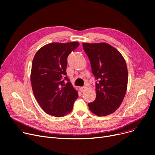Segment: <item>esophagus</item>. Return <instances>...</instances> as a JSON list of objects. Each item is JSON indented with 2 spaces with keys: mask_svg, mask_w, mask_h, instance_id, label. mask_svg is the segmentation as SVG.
I'll use <instances>...</instances> for the list:
<instances>
[{
  "mask_svg": "<svg viewBox=\"0 0 155 155\" xmlns=\"http://www.w3.org/2000/svg\"><path fill=\"white\" fill-rule=\"evenodd\" d=\"M85 88H86V87H85V86L81 87L80 88V91L82 92H84V91L85 90Z\"/></svg>",
  "mask_w": 155,
  "mask_h": 155,
  "instance_id": "esophagus-1",
  "label": "esophagus"
}]
</instances>
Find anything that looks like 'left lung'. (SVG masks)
<instances>
[{
	"mask_svg": "<svg viewBox=\"0 0 155 155\" xmlns=\"http://www.w3.org/2000/svg\"><path fill=\"white\" fill-rule=\"evenodd\" d=\"M90 60L95 82L96 98L88 103L98 116L114 112L126 95L128 73L126 61L115 48L105 43L82 44Z\"/></svg>",
	"mask_w": 155,
	"mask_h": 155,
	"instance_id": "left-lung-1",
	"label": "left lung"
}]
</instances>
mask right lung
Here are the masks:
<instances>
[{
	"label": "right lung",
	"mask_w": 155,
	"mask_h": 155,
	"mask_svg": "<svg viewBox=\"0 0 155 155\" xmlns=\"http://www.w3.org/2000/svg\"><path fill=\"white\" fill-rule=\"evenodd\" d=\"M78 46V42L51 43L41 48L35 55L31 72L32 88L36 101L48 114L56 117L67 115L78 98L66 68L68 56Z\"/></svg>",
	"instance_id": "right-lung-1"
}]
</instances>
